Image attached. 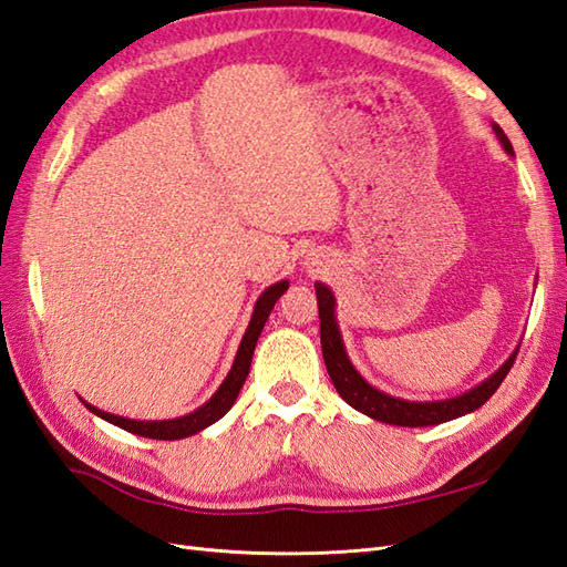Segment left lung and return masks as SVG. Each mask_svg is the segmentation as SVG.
Segmentation results:
<instances>
[{
    "label": "left lung",
    "instance_id": "1",
    "mask_svg": "<svg viewBox=\"0 0 567 567\" xmlns=\"http://www.w3.org/2000/svg\"><path fill=\"white\" fill-rule=\"evenodd\" d=\"M497 140L503 142V147L509 156H515L512 152V144L505 137L503 130L493 125ZM316 299H319V319H321V350H323V362L328 377H331L336 391L343 396L346 403H350L354 411H360L364 415H370L379 423H389V425H401V427H427V425H440L446 423V420L462 417L466 413H473L476 408H481L485 401H488L497 386L503 384L507 372L515 364L517 350L509 354L507 362L499 367L495 374H491L485 381H481L478 386H473L471 391L462 393V396L454 399H444V401H403L396 396H389V393L374 389L372 384H367L362 374L354 370L343 338H340V328L336 321V299L333 292L328 289L323 282H316Z\"/></svg>",
    "mask_w": 567,
    "mask_h": 567
}]
</instances>
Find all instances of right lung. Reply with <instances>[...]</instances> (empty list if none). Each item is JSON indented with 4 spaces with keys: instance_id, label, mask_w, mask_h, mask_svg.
I'll return each mask as SVG.
<instances>
[{
    "instance_id": "1",
    "label": "right lung",
    "mask_w": 567,
    "mask_h": 567,
    "mask_svg": "<svg viewBox=\"0 0 567 567\" xmlns=\"http://www.w3.org/2000/svg\"><path fill=\"white\" fill-rule=\"evenodd\" d=\"M289 287L287 280L282 282H275L272 287H268L266 292H262L256 301V309L251 316V323H248L246 333L241 338V346L239 352H236L231 370L227 374V379L221 381L219 389L215 391V396L209 399L207 403H203L197 411L183 415V417H174V420H130V417H121V415H113V413H105L99 411L96 405H91L86 401H82L91 413L109 420V423L123 427L133 434H140V437H150V440H183V437H190V434L200 432L205 427H209L213 423L229 411L234 405L236 396H239V391L244 386V381L248 377V370H251V360H254V350L258 343V336L262 331V326H266L268 316L275 307V301L282 297L285 289Z\"/></svg>"
}]
</instances>
